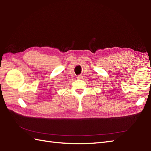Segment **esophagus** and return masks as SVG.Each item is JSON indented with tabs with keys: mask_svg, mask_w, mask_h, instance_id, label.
<instances>
[{
	"mask_svg": "<svg viewBox=\"0 0 151 151\" xmlns=\"http://www.w3.org/2000/svg\"><path fill=\"white\" fill-rule=\"evenodd\" d=\"M77 79H82V78H83V76H82V75H78V76H77Z\"/></svg>",
	"mask_w": 151,
	"mask_h": 151,
	"instance_id": "obj_1",
	"label": "esophagus"
}]
</instances>
